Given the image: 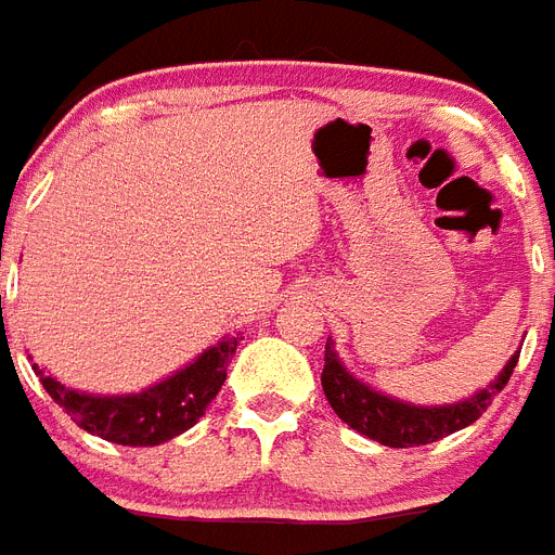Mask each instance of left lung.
Here are the masks:
<instances>
[{
  "mask_svg": "<svg viewBox=\"0 0 555 555\" xmlns=\"http://www.w3.org/2000/svg\"><path fill=\"white\" fill-rule=\"evenodd\" d=\"M516 362H519V350L511 356V362L504 364L496 379L488 387H481L479 393H473L465 402L422 408V404L399 402L393 396L379 393V390L356 379L353 373L341 364L339 353L333 350V341L327 339L322 387L331 408L336 410V416L345 425L353 427L356 434L379 441L385 448H418V444H430V441H439L462 430V427L473 425L490 408L493 396L507 385Z\"/></svg>",
  "mask_w": 555,
  "mask_h": 555,
  "instance_id": "left-lung-1",
  "label": "left lung"
}]
</instances>
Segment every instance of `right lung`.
I'll use <instances>...</instances> for the list:
<instances>
[{
	"mask_svg": "<svg viewBox=\"0 0 555 555\" xmlns=\"http://www.w3.org/2000/svg\"><path fill=\"white\" fill-rule=\"evenodd\" d=\"M238 333L228 336L205 353L196 356L182 371L168 379L156 382L147 390L125 396H96L70 390L34 364L36 376L42 382L53 402L65 408L76 425L99 436V439L128 444V448H153L162 441L184 434L205 416L207 404L222 390L228 364L236 353Z\"/></svg>",
	"mask_w": 555,
	"mask_h": 555,
	"instance_id": "add662e5",
	"label": "right lung"
}]
</instances>
